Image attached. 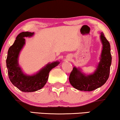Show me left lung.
I'll use <instances>...</instances> for the list:
<instances>
[{
	"instance_id": "1",
	"label": "left lung",
	"mask_w": 120,
	"mask_h": 120,
	"mask_svg": "<svg viewBox=\"0 0 120 120\" xmlns=\"http://www.w3.org/2000/svg\"><path fill=\"white\" fill-rule=\"evenodd\" d=\"M101 40L103 45V49L100 62L94 73L85 75L75 67L71 72L69 81L72 86L77 90L91 91L102 86L108 79L112 59L110 45L102 33L101 35Z\"/></svg>"
}]
</instances>
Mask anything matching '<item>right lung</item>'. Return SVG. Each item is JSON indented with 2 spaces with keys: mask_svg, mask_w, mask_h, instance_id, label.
Masks as SVG:
<instances>
[{
  "mask_svg": "<svg viewBox=\"0 0 120 120\" xmlns=\"http://www.w3.org/2000/svg\"><path fill=\"white\" fill-rule=\"evenodd\" d=\"M33 35L34 33L28 31L19 34L15 42L9 49L6 61L11 82L19 90L25 92H34L42 88L48 80L50 71L60 64L58 61L48 64L38 73L31 76L23 73L18 65V55L25 44L24 37H30Z\"/></svg>",
  "mask_w": 120,
  "mask_h": 120,
  "instance_id": "obj_1",
  "label": "right lung"
}]
</instances>
